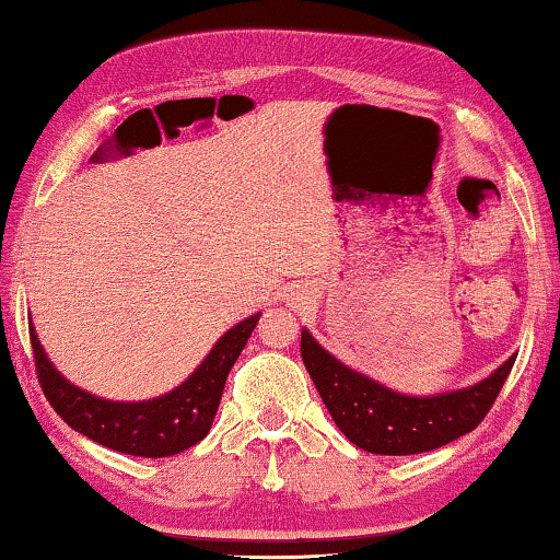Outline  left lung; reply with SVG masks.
<instances>
[{
	"label": "left lung",
	"mask_w": 560,
	"mask_h": 560,
	"mask_svg": "<svg viewBox=\"0 0 560 560\" xmlns=\"http://www.w3.org/2000/svg\"><path fill=\"white\" fill-rule=\"evenodd\" d=\"M300 354L340 432L364 452L384 456L432 452L474 432L516 362V354L509 357L471 387L411 397L337 360L307 327L300 337Z\"/></svg>",
	"instance_id": "left-lung-1"
}]
</instances>
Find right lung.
Instances as JSON below:
<instances>
[{
	"label": "right lung",
	"instance_id": "1",
	"mask_svg": "<svg viewBox=\"0 0 560 560\" xmlns=\"http://www.w3.org/2000/svg\"><path fill=\"white\" fill-rule=\"evenodd\" d=\"M258 319L260 313H255L233 325L186 382L161 397L143 401L101 399L77 387L51 364L34 325L30 327V337L44 397L73 432L94 439L96 444L114 452L161 459L186 452L208 436L223 397L228 372L233 370Z\"/></svg>",
	"mask_w": 560,
	"mask_h": 560
}]
</instances>
